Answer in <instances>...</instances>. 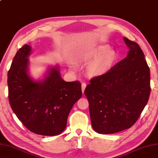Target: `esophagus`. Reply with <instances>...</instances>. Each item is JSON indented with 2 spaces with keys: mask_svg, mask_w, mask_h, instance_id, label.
Here are the masks:
<instances>
[{
  "mask_svg": "<svg viewBox=\"0 0 158 158\" xmlns=\"http://www.w3.org/2000/svg\"><path fill=\"white\" fill-rule=\"evenodd\" d=\"M86 86V83H84V82L82 83V93H84V90H85Z\"/></svg>",
  "mask_w": 158,
  "mask_h": 158,
  "instance_id": "1",
  "label": "esophagus"
}]
</instances>
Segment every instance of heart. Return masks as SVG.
<instances>
[{
    "instance_id": "heart-1",
    "label": "heart",
    "mask_w": 158,
    "mask_h": 158,
    "mask_svg": "<svg viewBox=\"0 0 158 158\" xmlns=\"http://www.w3.org/2000/svg\"><path fill=\"white\" fill-rule=\"evenodd\" d=\"M117 58V53L107 45H101L83 57V61L90 62L87 67L88 74L98 76L105 74Z\"/></svg>"
}]
</instances>
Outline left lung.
Masks as SVG:
<instances>
[{
	"mask_svg": "<svg viewBox=\"0 0 158 158\" xmlns=\"http://www.w3.org/2000/svg\"><path fill=\"white\" fill-rule=\"evenodd\" d=\"M125 58L90 80L84 94L89 102L92 127L101 134L115 133L135 123L148 102L150 72L139 45L123 37Z\"/></svg>",
	"mask_w": 158,
	"mask_h": 158,
	"instance_id": "8db88e82",
	"label": "left lung"
}]
</instances>
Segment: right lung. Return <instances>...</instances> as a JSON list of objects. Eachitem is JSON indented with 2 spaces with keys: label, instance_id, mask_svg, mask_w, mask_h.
Returning <instances> with one entry per match:
<instances>
[{
  "label": "right lung",
  "instance_id": "add662e5",
  "mask_svg": "<svg viewBox=\"0 0 158 158\" xmlns=\"http://www.w3.org/2000/svg\"><path fill=\"white\" fill-rule=\"evenodd\" d=\"M31 52V47L24 45L11 64L7 81L10 105L31 132L57 135L66 128L73 105L82 97L81 83L64 81L57 66L49 69L42 81H34L27 73Z\"/></svg>",
  "mask_w": 158,
  "mask_h": 158
}]
</instances>
